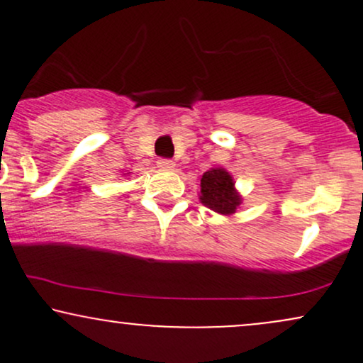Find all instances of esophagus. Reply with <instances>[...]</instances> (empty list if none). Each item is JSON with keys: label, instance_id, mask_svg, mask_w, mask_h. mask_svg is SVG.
Segmentation results:
<instances>
[{"label": "esophagus", "instance_id": "obj_1", "mask_svg": "<svg viewBox=\"0 0 363 363\" xmlns=\"http://www.w3.org/2000/svg\"><path fill=\"white\" fill-rule=\"evenodd\" d=\"M157 165L160 169H165V170H170V169H174V160H170V158H158L157 160Z\"/></svg>", "mask_w": 363, "mask_h": 363}]
</instances>
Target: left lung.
Here are the masks:
<instances>
[{"label":"left lung","instance_id":"left-lung-1","mask_svg":"<svg viewBox=\"0 0 363 363\" xmlns=\"http://www.w3.org/2000/svg\"><path fill=\"white\" fill-rule=\"evenodd\" d=\"M201 203L216 213H234L240 205V198L234 191V181L227 170L211 169L201 177Z\"/></svg>","mask_w":363,"mask_h":363}]
</instances>
